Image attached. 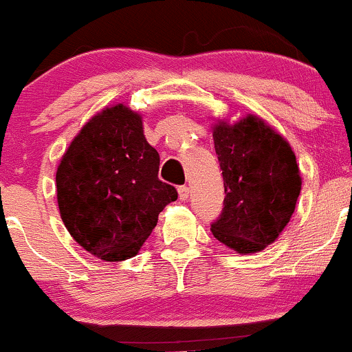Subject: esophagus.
<instances>
[{
	"instance_id": "obj_1",
	"label": "esophagus",
	"mask_w": 352,
	"mask_h": 352,
	"mask_svg": "<svg viewBox=\"0 0 352 352\" xmlns=\"http://www.w3.org/2000/svg\"><path fill=\"white\" fill-rule=\"evenodd\" d=\"M177 192H179V200L180 201H185L188 198V195H190V190H188V187H179V190H177Z\"/></svg>"
}]
</instances>
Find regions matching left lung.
<instances>
[{"instance_id":"obj_1","label":"left lung","mask_w":352,"mask_h":352,"mask_svg":"<svg viewBox=\"0 0 352 352\" xmlns=\"http://www.w3.org/2000/svg\"><path fill=\"white\" fill-rule=\"evenodd\" d=\"M214 151L224 180V208L211 232L238 254L264 251L289 224L302 175L289 141L257 114L214 118Z\"/></svg>"}]
</instances>
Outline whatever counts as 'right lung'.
<instances>
[{"label": "right lung", "instance_id": "add662e5", "mask_svg": "<svg viewBox=\"0 0 352 352\" xmlns=\"http://www.w3.org/2000/svg\"><path fill=\"white\" fill-rule=\"evenodd\" d=\"M142 114L124 103L88 120L55 173L60 218L75 243L107 262L134 257L177 190L159 180Z\"/></svg>", "mask_w": 352, "mask_h": 352}]
</instances>
